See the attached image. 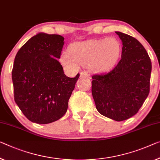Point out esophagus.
Instances as JSON below:
<instances>
[{"mask_svg":"<svg viewBox=\"0 0 160 160\" xmlns=\"http://www.w3.org/2000/svg\"><path fill=\"white\" fill-rule=\"evenodd\" d=\"M80 78H88V75L86 72H80Z\"/></svg>","mask_w":160,"mask_h":160,"instance_id":"obj_1","label":"esophagus"}]
</instances>
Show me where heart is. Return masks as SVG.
I'll list each match as a JSON object with an SVG mask.
<instances>
[{"label":"heart","instance_id":"heart-1","mask_svg":"<svg viewBox=\"0 0 160 160\" xmlns=\"http://www.w3.org/2000/svg\"><path fill=\"white\" fill-rule=\"evenodd\" d=\"M122 47L116 38L75 42L61 54V62L70 71L88 65L92 72L102 73L113 68L121 56Z\"/></svg>","mask_w":160,"mask_h":160}]
</instances>
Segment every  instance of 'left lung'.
Wrapping results in <instances>:
<instances>
[{
    "label": "left lung",
    "mask_w": 160,
    "mask_h": 160,
    "mask_svg": "<svg viewBox=\"0 0 160 160\" xmlns=\"http://www.w3.org/2000/svg\"><path fill=\"white\" fill-rule=\"evenodd\" d=\"M116 34L122 42L121 59L113 70L92 76V95L100 113L121 121L134 116L148 96L152 62L137 39Z\"/></svg>",
    "instance_id": "1"
}]
</instances>
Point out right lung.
<instances>
[{
    "instance_id": "right-lung-1",
    "label": "right lung",
    "mask_w": 160,
    "mask_h": 160,
    "mask_svg": "<svg viewBox=\"0 0 160 160\" xmlns=\"http://www.w3.org/2000/svg\"><path fill=\"white\" fill-rule=\"evenodd\" d=\"M65 38L40 32L21 47L12 70L14 100L32 122L46 124L66 113L80 77L69 78L58 61Z\"/></svg>"
}]
</instances>
